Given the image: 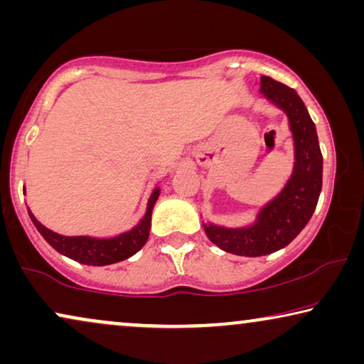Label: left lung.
<instances>
[{"instance_id":"obj_1","label":"left lung","mask_w":364,"mask_h":364,"mask_svg":"<svg viewBox=\"0 0 364 364\" xmlns=\"http://www.w3.org/2000/svg\"><path fill=\"white\" fill-rule=\"evenodd\" d=\"M260 91L287 112L295 144V167L283 191L258 212L255 223L225 228L203 223L208 240L222 250L242 257H262L287 247L315 212L321 192L323 156L316 127L295 89L262 76Z\"/></svg>"}]
</instances>
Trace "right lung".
Here are the masks:
<instances>
[{"label": "right lung", "mask_w": 364, "mask_h": 364, "mask_svg": "<svg viewBox=\"0 0 364 364\" xmlns=\"http://www.w3.org/2000/svg\"><path fill=\"white\" fill-rule=\"evenodd\" d=\"M159 192H161L159 187L152 192V196L147 202L146 215H144L142 220L139 222L132 230L124 232L121 235L112 238L59 235V233L44 227L41 222H38V218L33 215L29 208L28 213L29 218H31L34 223V227L38 228V232L41 233L44 240H46L54 250L61 253V255L71 258V260L84 263V265L104 267L111 265V263L126 260V258L132 257L134 253H137L144 245H146L149 238V230H151L152 208L156 205L159 198Z\"/></svg>", "instance_id": "obj_1"}]
</instances>
